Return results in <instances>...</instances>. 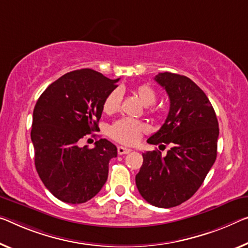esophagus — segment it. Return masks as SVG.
I'll use <instances>...</instances> for the list:
<instances>
[{
  "instance_id": "esophagus-1",
  "label": "esophagus",
  "mask_w": 248,
  "mask_h": 248,
  "mask_svg": "<svg viewBox=\"0 0 248 248\" xmlns=\"http://www.w3.org/2000/svg\"><path fill=\"white\" fill-rule=\"evenodd\" d=\"M132 150L131 148H127V147H123V146H119L117 147V153L120 155H124V154H128L131 153Z\"/></svg>"
}]
</instances>
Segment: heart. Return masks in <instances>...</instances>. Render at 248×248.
<instances>
[{"label":"heart","instance_id":"heart-1","mask_svg":"<svg viewBox=\"0 0 248 248\" xmlns=\"http://www.w3.org/2000/svg\"><path fill=\"white\" fill-rule=\"evenodd\" d=\"M134 93L145 106L153 105L156 102V92L150 85H139L134 90ZM121 102L122 91L120 89L113 90L105 98L104 104H103V111L106 114L116 113L120 109ZM145 132H147L145 124L132 119H122L115 122L109 127V136L116 142L125 144V145H134Z\"/></svg>","mask_w":248,"mask_h":248}]
</instances>
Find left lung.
<instances>
[{
    "label": "left lung",
    "mask_w": 248,
    "mask_h": 248,
    "mask_svg": "<svg viewBox=\"0 0 248 248\" xmlns=\"http://www.w3.org/2000/svg\"><path fill=\"white\" fill-rule=\"evenodd\" d=\"M154 79L169 95L170 112L147 143L172 147L164 157L156 150L143 153L135 182L146 202L170 208L189 200L203 184L216 159L219 128L208 97L192 79L170 72Z\"/></svg>",
    "instance_id": "obj_1"
}]
</instances>
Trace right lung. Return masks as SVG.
Instances as JSON below:
<instances>
[{"instance_id": "add662e5", "label": "right lung", "mask_w": 248, "mask_h": 248, "mask_svg": "<svg viewBox=\"0 0 248 248\" xmlns=\"http://www.w3.org/2000/svg\"><path fill=\"white\" fill-rule=\"evenodd\" d=\"M119 79L91 68L76 70L48 85L36 102L31 131L34 162L45 187L60 201L85 203L108 180L116 146L101 139L94 148L79 147V140L100 129L103 104Z\"/></svg>"}]
</instances>
